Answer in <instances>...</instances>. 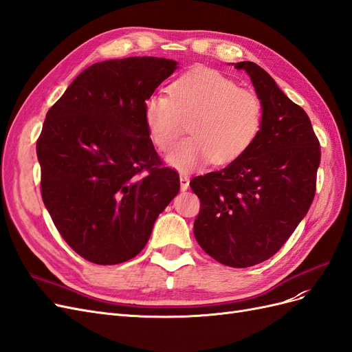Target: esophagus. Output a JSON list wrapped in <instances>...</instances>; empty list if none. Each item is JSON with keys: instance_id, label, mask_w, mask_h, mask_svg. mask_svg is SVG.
<instances>
[{"instance_id": "1", "label": "esophagus", "mask_w": 352, "mask_h": 352, "mask_svg": "<svg viewBox=\"0 0 352 352\" xmlns=\"http://www.w3.org/2000/svg\"><path fill=\"white\" fill-rule=\"evenodd\" d=\"M179 179H180V189L186 190L189 188V177L185 173H180Z\"/></svg>"}]
</instances>
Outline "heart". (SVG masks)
<instances>
[{
  "label": "heart",
  "mask_w": 352,
  "mask_h": 352,
  "mask_svg": "<svg viewBox=\"0 0 352 352\" xmlns=\"http://www.w3.org/2000/svg\"><path fill=\"white\" fill-rule=\"evenodd\" d=\"M144 119L158 150L168 151L186 129L190 136L167 155V163L189 170L207 163L226 164L238 158L258 135L263 107L252 91L214 69H197L175 80L168 95L153 94L144 104Z\"/></svg>",
  "instance_id": "1"
}]
</instances>
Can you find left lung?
I'll use <instances>...</instances> for the list:
<instances>
[{
	"instance_id": "1",
	"label": "left lung",
	"mask_w": 352,
	"mask_h": 352,
	"mask_svg": "<svg viewBox=\"0 0 352 352\" xmlns=\"http://www.w3.org/2000/svg\"><path fill=\"white\" fill-rule=\"evenodd\" d=\"M247 72L261 102L258 135L219 172L197 176L201 201L194 223L199 247L229 267H251L280 250L310 208L320 166V144L307 113L252 61Z\"/></svg>"
}]
</instances>
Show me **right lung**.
<instances>
[{"instance_id": "obj_1", "label": "right lung", "mask_w": 352, "mask_h": 352, "mask_svg": "<svg viewBox=\"0 0 352 352\" xmlns=\"http://www.w3.org/2000/svg\"><path fill=\"white\" fill-rule=\"evenodd\" d=\"M176 69L158 57L95 63L47 113L36 142L42 201L85 260L133 258L179 192V175L162 166L144 119L146 98Z\"/></svg>"}]
</instances>
